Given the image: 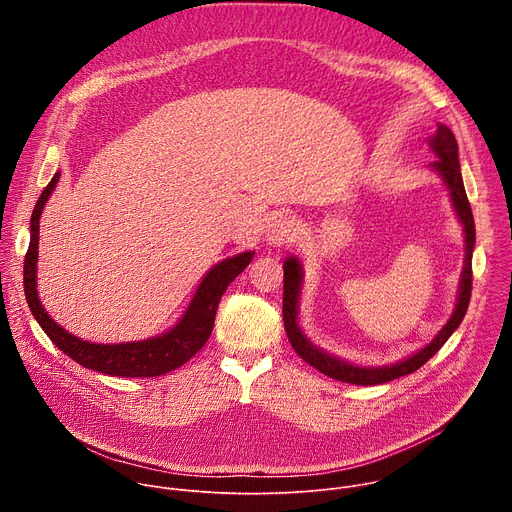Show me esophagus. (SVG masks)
<instances>
[{
	"instance_id": "1",
	"label": "esophagus",
	"mask_w": 512,
	"mask_h": 512,
	"mask_svg": "<svg viewBox=\"0 0 512 512\" xmlns=\"http://www.w3.org/2000/svg\"><path fill=\"white\" fill-rule=\"evenodd\" d=\"M296 235V225L287 214H277L271 218V225L267 229V241L269 245H285Z\"/></svg>"
}]
</instances>
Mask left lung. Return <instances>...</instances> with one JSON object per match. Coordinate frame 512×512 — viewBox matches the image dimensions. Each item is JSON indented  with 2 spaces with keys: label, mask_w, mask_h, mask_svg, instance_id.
<instances>
[{
  "label": "left lung",
  "mask_w": 512,
  "mask_h": 512,
  "mask_svg": "<svg viewBox=\"0 0 512 512\" xmlns=\"http://www.w3.org/2000/svg\"><path fill=\"white\" fill-rule=\"evenodd\" d=\"M431 148L437 154V158H440L433 162V168L442 174L444 182L448 184L450 196L454 200L456 212L460 216V221L464 225V233H466V265L462 271L458 306H456V312L450 318V322L442 328L440 334L433 338V342H429L425 348H421L411 358L397 362V364H393V367H383V369L352 367V364L342 362V360L318 350L316 346H312L306 340V336L300 332L298 322H296L298 294H300V283H302V265L298 263L296 257H289L283 263V324H285L287 338H289L291 346H294V350L302 356V360L312 364L316 371L324 373L330 379H336L342 383H352V385H381V383H389L393 379L405 377V375L417 371L419 367H423V364L446 344V340L452 336V332L460 326V322L466 316L470 296H472V249L476 243L472 208H470V202H468V196L464 190V182H462V174H460L458 141L446 125L437 127L435 135L431 137Z\"/></svg>",
  "instance_id": "obj_1"
}]
</instances>
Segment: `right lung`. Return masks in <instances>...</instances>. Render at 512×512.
I'll list each match as a JSON object with an SVG mask.
<instances>
[{
    "label": "right lung",
    "mask_w": 512,
    "mask_h": 512,
    "mask_svg": "<svg viewBox=\"0 0 512 512\" xmlns=\"http://www.w3.org/2000/svg\"><path fill=\"white\" fill-rule=\"evenodd\" d=\"M60 174L56 172L48 186L42 190L30 225V247L24 259V291L30 312L48 334V338L72 360L83 364L85 369L113 375V377H158L170 373L186 360H190L208 340L218 302L227 291L229 283L251 263L253 253H241L223 263L214 265L202 279L192 304L188 306L184 318L164 336L125 342V344H93L62 330L40 306L36 294V259H38V231H40V214L42 208L54 190Z\"/></svg>",
    "instance_id": "1"
}]
</instances>
